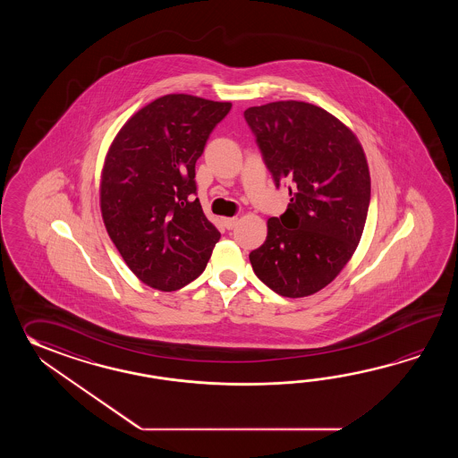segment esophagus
Wrapping results in <instances>:
<instances>
[{
	"label": "esophagus",
	"instance_id": "obj_1",
	"mask_svg": "<svg viewBox=\"0 0 458 458\" xmlns=\"http://www.w3.org/2000/svg\"><path fill=\"white\" fill-rule=\"evenodd\" d=\"M223 223H225V229H233L237 223H239V219L237 217H225Z\"/></svg>",
	"mask_w": 458,
	"mask_h": 458
}]
</instances>
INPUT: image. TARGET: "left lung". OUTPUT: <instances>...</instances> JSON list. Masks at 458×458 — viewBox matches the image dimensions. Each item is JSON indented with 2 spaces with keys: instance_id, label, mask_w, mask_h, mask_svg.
I'll return each mask as SVG.
<instances>
[{
  "instance_id": "obj_1",
  "label": "left lung",
  "mask_w": 458,
  "mask_h": 458,
  "mask_svg": "<svg viewBox=\"0 0 458 458\" xmlns=\"http://www.w3.org/2000/svg\"><path fill=\"white\" fill-rule=\"evenodd\" d=\"M276 188L290 203L267 223V241L249 255L273 292L302 298L319 292L351 260L370 205V172L357 136L326 109L275 101L245 109Z\"/></svg>"
}]
</instances>
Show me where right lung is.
Returning a JSON list of instances; mask_svg holds the SVG:
<instances>
[{
  "label": "right lung",
  "instance_id": "right-lung-1",
  "mask_svg": "<svg viewBox=\"0 0 458 458\" xmlns=\"http://www.w3.org/2000/svg\"><path fill=\"white\" fill-rule=\"evenodd\" d=\"M231 106L183 93L157 98L107 150L101 216L131 272L150 288L176 292L193 282L221 237L195 198V165Z\"/></svg>",
  "mask_w": 458,
  "mask_h": 458
}]
</instances>
